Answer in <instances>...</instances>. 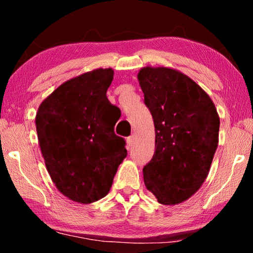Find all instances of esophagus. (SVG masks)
I'll return each instance as SVG.
<instances>
[{
  "mask_svg": "<svg viewBox=\"0 0 253 253\" xmlns=\"http://www.w3.org/2000/svg\"><path fill=\"white\" fill-rule=\"evenodd\" d=\"M134 143H135V136L132 135V136L128 137V138H127V145H128V146H129V148L132 147V145H134Z\"/></svg>",
  "mask_w": 253,
  "mask_h": 253,
  "instance_id": "1",
  "label": "esophagus"
}]
</instances>
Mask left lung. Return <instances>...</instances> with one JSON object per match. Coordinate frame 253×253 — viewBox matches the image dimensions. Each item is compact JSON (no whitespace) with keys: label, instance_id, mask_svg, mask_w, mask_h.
I'll use <instances>...</instances> for the list:
<instances>
[{"label":"left lung","instance_id":"8db88e82","mask_svg":"<svg viewBox=\"0 0 253 253\" xmlns=\"http://www.w3.org/2000/svg\"><path fill=\"white\" fill-rule=\"evenodd\" d=\"M137 79L155 126L144 183L161 204H179L208 177L219 144V114L208 93L173 68L144 67Z\"/></svg>","mask_w":253,"mask_h":253}]
</instances>
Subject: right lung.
Masks as SVG:
<instances>
[{
  "label": "right lung",
  "instance_id": "add662e5",
  "mask_svg": "<svg viewBox=\"0 0 253 253\" xmlns=\"http://www.w3.org/2000/svg\"><path fill=\"white\" fill-rule=\"evenodd\" d=\"M111 68L67 80L41 102L36 127L45 168L60 193L89 204L109 193L118 166L127 156L115 135L117 119L107 99Z\"/></svg>",
  "mask_w": 253,
  "mask_h": 253
}]
</instances>
